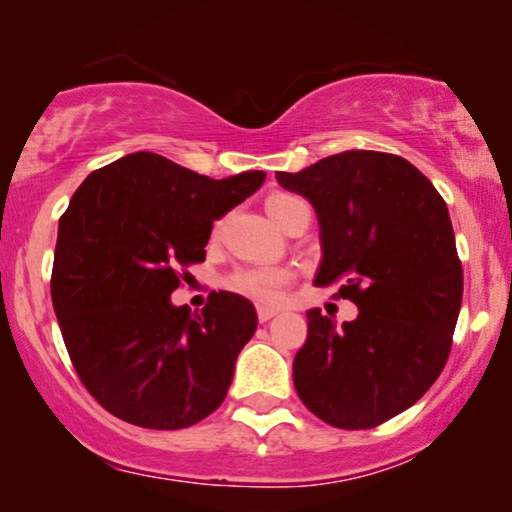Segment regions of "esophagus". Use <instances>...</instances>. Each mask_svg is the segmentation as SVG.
Here are the masks:
<instances>
[{
  "instance_id": "1",
  "label": "esophagus",
  "mask_w": 512,
  "mask_h": 512,
  "mask_svg": "<svg viewBox=\"0 0 512 512\" xmlns=\"http://www.w3.org/2000/svg\"><path fill=\"white\" fill-rule=\"evenodd\" d=\"M256 314H258V321H261V324H265V321H270L272 317H277V310H272V307H258V310H256Z\"/></svg>"
}]
</instances>
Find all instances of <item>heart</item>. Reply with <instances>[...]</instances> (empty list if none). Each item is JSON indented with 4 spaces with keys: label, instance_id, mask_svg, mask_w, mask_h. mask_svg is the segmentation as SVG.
Returning <instances> with one entry per match:
<instances>
[{
    "label": "heart",
    "instance_id": "obj_1",
    "mask_svg": "<svg viewBox=\"0 0 512 512\" xmlns=\"http://www.w3.org/2000/svg\"><path fill=\"white\" fill-rule=\"evenodd\" d=\"M300 198L289 193H275L270 195L265 207L272 219H275L279 226L284 228L286 219H289L291 209L300 205ZM221 223L216 226V233H219ZM291 270L286 268H277V265H258V268H242L237 270L233 277H230V289H235L237 293H244V296L258 300V303H277L282 300L286 286L291 284Z\"/></svg>",
    "mask_w": 512,
    "mask_h": 512
}]
</instances>
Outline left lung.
<instances>
[{"mask_svg": "<svg viewBox=\"0 0 512 512\" xmlns=\"http://www.w3.org/2000/svg\"><path fill=\"white\" fill-rule=\"evenodd\" d=\"M275 177L317 212L314 284L359 307L342 328L307 312L293 384L326 424L373 429L415 405L450 356L464 272L447 205L415 165L382 151L335 153Z\"/></svg>", "mask_w": 512, "mask_h": 512, "instance_id": "1", "label": "left lung"}]
</instances>
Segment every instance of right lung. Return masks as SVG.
Returning <instances> with one entry per match:
<instances>
[{
    "instance_id": "obj_1",
    "label": "right lung",
    "mask_w": 512,
    "mask_h": 512,
    "mask_svg": "<svg viewBox=\"0 0 512 512\" xmlns=\"http://www.w3.org/2000/svg\"><path fill=\"white\" fill-rule=\"evenodd\" d=\"M263 181L258 170L209 179L137 151L76 188L60 216L51 298L76 375L114 417L174 431L223 403L256 331L254 305L214 291L191 314L170 293L205 261L212 223Z\"/></svg>"
}]
</instances>
